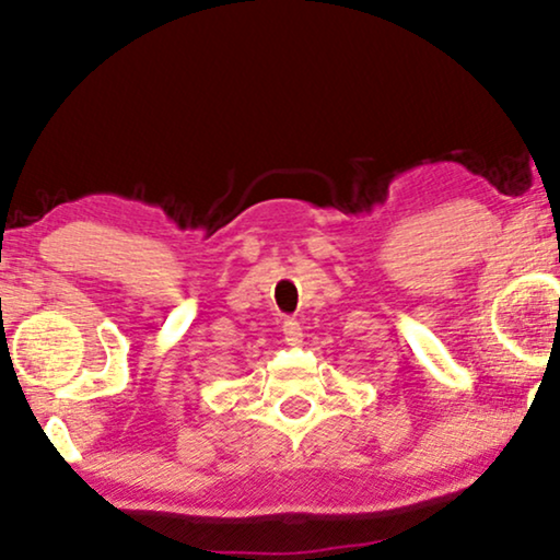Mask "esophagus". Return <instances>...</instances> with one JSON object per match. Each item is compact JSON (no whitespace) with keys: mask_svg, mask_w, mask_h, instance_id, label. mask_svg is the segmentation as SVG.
<instances>
[{"mask_svg":"<svg viewBox=\"0 0 560 560\" xmlns=\"http://www.w3.org/2000/svg\"><path fill=\"white\" fill-rule=\"evenodd\" d=\"M284 338H287L289 346H296V342L302 340V327H300V323H296V319H287V323H284Z\"/></svg>","mask_w":560,"mask_h":560,"instance_id":"1","label":"esophagus"}]
</instances>
